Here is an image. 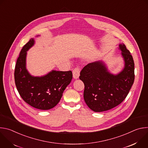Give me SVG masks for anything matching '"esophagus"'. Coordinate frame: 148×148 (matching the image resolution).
Instances as JSON below:
<instances>
[{
	"mask_svg": "<svg viewBox=\"0 0 148 148\" xmlns=\"http://www.w3.org/2000/svg\"><path fill=\"white\" fill-rule=\"evenodd\" d=\"M79 73H80V70L78 67H76L75 68L73 71V78L75 79H77L78 78L79 76Z\"/></svg>",
	"mask_w": 148,
	"mask_h": 148,
	"instance_id": "1",
	"label": "esophagus"
}]
</instances>
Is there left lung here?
<instances>
[{
  "mask_svg": "<svg viewBox=\"0 0 148 148\" xmlns=\"http://www.w3.org/2000/svg\"><path fill=\"white\" fill-rule=\"evenodd\" d=\"M119 49L125 62L123 69L118 74L110 73L102 61L89 63L80 72L84 82V99L94 112L111 110L120 104L128 95L135 79L134 61L124 44Z\"/></svg>",
  "mask_w": 148,
  "mask_h": 148,
  "instance_id": "1",
  "label": "left lung"
}]
</instances>
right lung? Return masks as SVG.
I'll use <instances>...</instances> for the list:
<instances>
[{"label": "right lung", "instance_id": "obj_1", "mask_svg": "<svg viewBox=\"0 0 148 148\" xmlns=\"http://www.w3.org/2000/svg\"><path fill=\"white\" fill-rule=\"evenodd\" d=\"M34 42L31 38L21 50L15 66L14 81L20 97L27 103L38 110H48L59 102L73 74L71 71L52 70L41 77L30 75L26 69V56Z\"/></svg>", "mask_w": 148, "mask_h": 148}]
</instances>
